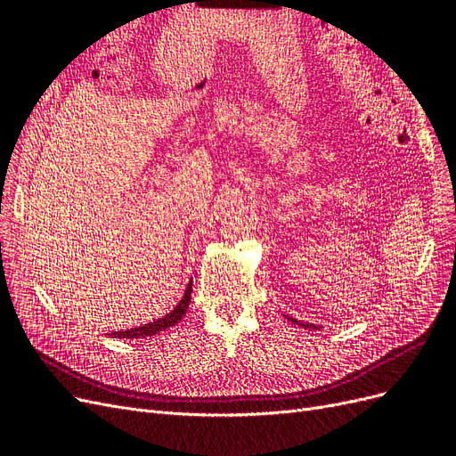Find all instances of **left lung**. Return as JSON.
<instances>
[{"instance_id":"left-lung-1","label":"left lung","mask_w":456,"mask_h":456,"mask_svg":"<svg viewBox=\"0 0 456 456\" xmlns=\"http://www.w3.org/2000/svg\"><path fill=\"white\" fill-rule=\"evenodd\" d=\"M287 320H291V322H293V323H297V325H300V327H305V329H308V327H310V329H315V327H314V325H308V323H300V322H297V320H293V317H287Z\"/></svg>"}]
</instances>
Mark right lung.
Listing matches in <instances>:
<instances>
[{
    "label": "right lung",
    "mask_w": 456,
    "mask_h": 456,
    "mask_svg": "<svg viewBox=\"0 0 456 456\" xmlns=\"http://www.w3.org/2000/svg\"><path fill=\"white\" fill-rule=\"evenodd\" d=\"M190 297H191V281L186 287V293L183 297V300L178 302V306L169 312L165 317H159V320L146 323L142 327H134V329H127V330H116L114 337L116 338H146V337H154L156 333H161V330L173 327L175 323H178L184 317L188 305H190Z\"/></svg>",
    "instance_id": "obj_1"
}]
</instances>
